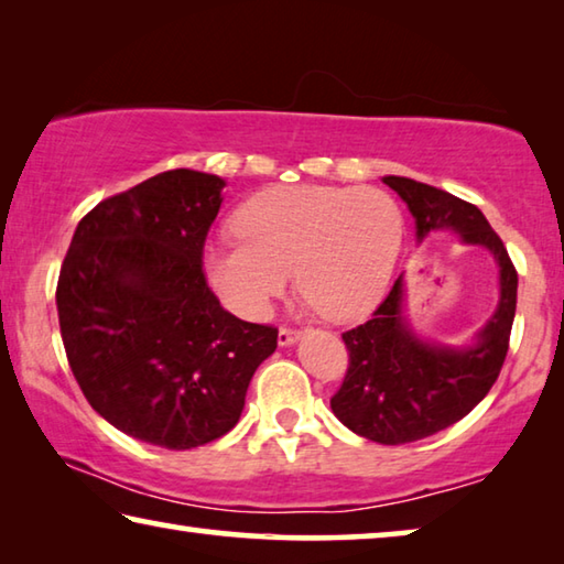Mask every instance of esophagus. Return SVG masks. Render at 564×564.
Masks as SVG:
<instances>
[{
  "label": "esophagus",
  "mask_w": 564,
  "mask_h": 564,
  "mask_svg": "<svg viewBox=\"0 0 564 564\" xmlns=\"http://www.w3.org/2000/svg\"><path fill=\"white\" fill-rule=\"evenodd\" d=\"M301 338V333L299 330H293V328H281L279 330V346H293V343L295 340H299Z\"/></svg>",
  "instance_id": "obj_1"
}]
</instances>
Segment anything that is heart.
Listing matches in <instances>:
<instances>
[{"instance_id":"1","label":"heart","mask_w":564,"mask_h":564,"mask_svg":"<svg viewBox=\"0 0 564 564\" xmlns=\"http://www.w3.org/2000/svg\"><path fill=\"white\" fill-rule=\"evenodd\" d=\"M241 238L208 241V285L236 316L259 321L295 273L305 299L330 321L376 308L403 246L395 198L373 186H275L248 198L234 218Z\"/></svg>"}]
</instances>
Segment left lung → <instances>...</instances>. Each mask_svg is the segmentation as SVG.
<instances>
[{
	"label": "left lung",
	"mask_w": 564,
	"mask_h": 564,
	"mask_svg": "<svg viewBox=\"0 0 564 564\" xmlns=\"http://www.w3.org/2000/svg\"><path fill=\"white\" fill-rule=\"evenodd\" d=\"M415 218V238L423 243L437 231H453L465 246H480L498 263L500 295L488 323L467 346H443L420 338L405 316V281H395L373 318L343 333L348 373L330 398L343 425L380 445L423 441L463 420L500 376L518 305V271L473 204L447 191L405 176H383Z\"/></svg>",
	"instance_id": "1"
}]
</instances>
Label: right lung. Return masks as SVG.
<instances>
[{"label":"right lung","mask_w":564,"mask_h":564,"mask_svg":"<svg viewBox=\"0 0 564 564\" xmlns=\"http://www.w3.org/2000/svg\"><path fill=\"white\" fill-rule=\"evenodd\" d=\"M226 181L174 169L104 198L56 283L66 358L89 405L137 441L191 451L241 417L279 330L231 316L202 253Z\"/></svg>","instance_id":"obj_1"}]
</instances>
